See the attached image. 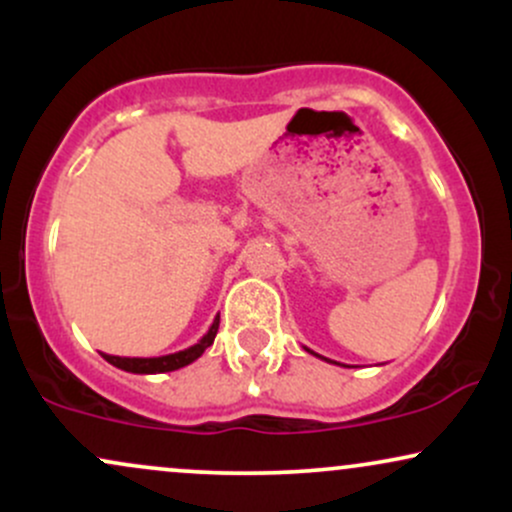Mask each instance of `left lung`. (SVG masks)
Instances as JSON below:
<instances>
[{"label": "left lung", "mask_w": 512, "mask_h": 512, "mask_svg": "<svg viewBox=\"0 0 512 512\" xmlns=\"http://www.w3.org/2000/svg\"><path fill=\"white\" fill-rule=\"evenodd\" d=\"M308 351H310V349H308ZM310 354H313V356H317V354H315V351H310ZM320 358H322V361H330V358H325V356H320Z\"/></svg>", "instance_id": "left-lung-1"}]
</instances>
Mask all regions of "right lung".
Returning a JSON list of instances; mask_svg holds the SVG:
<instances>
[{
  "label": "right lung",
  "instance_id": "add662e5",
  "mask_svg": "<svg viewBox=\"0 0 512 512\" xmlns=\"http://www.w3.org/2000/svg\"><path fill=\"white\" fill-rule=\"evenodd\" d=\"M216 332H219V315L214 317V322H211L209 332L204 334V337L199 339L197 344L187 346V349H182V351H175V354L154 356V358H125V356L103 354V358H105V361H108V363H113L115 368L127 370V373H139V375L170 373V370L185 368V366H190L192 361H197V358L202 356L204 351H207L211 344H214Z\"/></svg>",
  "mask_w": 512,
  "mask_h": 512
}]
</instances>
